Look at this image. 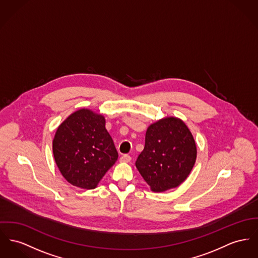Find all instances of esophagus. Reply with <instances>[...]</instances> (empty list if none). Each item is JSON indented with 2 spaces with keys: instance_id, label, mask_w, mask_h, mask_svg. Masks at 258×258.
Here are the masks:
<instances>
[{
  "instance_id": "34e87169",
  "label": "esophagus",
  "mask_w": 258,
  "mask_h": 258,
  "mask_svg": "<svg viewBox=\"0 0 258 258\" xmlns=\"http://www.w3.org/2000/svg\"><path fill=\"white\" fill-rule=\"evenodd\" d=\"M131 156L129 155H123L120 157V162H130Z\"/></svg>"
}]
</instances>
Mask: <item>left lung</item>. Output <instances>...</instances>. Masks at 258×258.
I'll return each instance as SVG.
<instances>
[{
	"instance_id": "obj_1",
	"label": "left lung",
	"mask_w": 258,
	"mask_h": 258,
	"mask_svg": "<svg viewBox=\"0 0 258 258\" xmlns=\"http://www.w3.org/2000/svg\"><path fill=\"white\" fill-rule=\"evenodd\" d=\"M197 159V146L187 125L177 117L151 124L136 167L153 191H165L181 185Z\"/></svg>"
}]
</instances>
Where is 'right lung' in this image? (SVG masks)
Instances as JSON below:
<instances>
[{"mask_svg":"<svg viewBox=\"0 0 258 258\" xmlns=\"http://www.w3.org/2000/svg\"><path fill=\"white\" fill-rule=\"evenodd\" d=\"M55 163L71 185L95 189L118 154L103 115L81 108L63 121L52 140Z\"/></svg>","mask_w":258,"mask_h":258,"instance_id":"right-lung-1","label":"right lung"}]
</instances>
